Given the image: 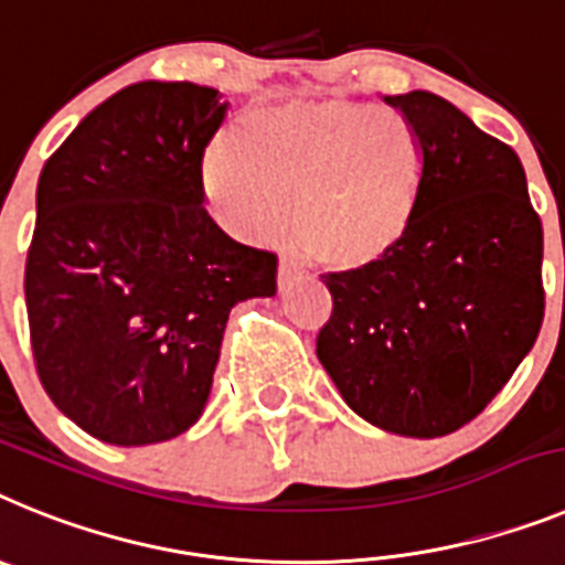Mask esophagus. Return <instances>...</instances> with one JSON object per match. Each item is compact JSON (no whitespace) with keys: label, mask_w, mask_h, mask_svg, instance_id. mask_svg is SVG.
<instances>
[{"label":"esophagus","mask_w":565,"mask_h":565,"mask_svg":"<svg viewBox=\"0 0 565 565\" xmlns=\"http://www.w3.org/2000/svg\"><path fill=\"white\" fill-rule=\"evenodd\" d=\"M301 276V267L289 262V258H281V262H278V289H289Z\"/></svg>","instance_id":"esophagus-1"}]
</instances>
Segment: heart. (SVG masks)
<instances>
[{
  "mask_svg": "<svg viewBox=\"0 0 565 565\" xmlns=\"http://www.w3.org/2000/svg\"><path fill=\"white\" fill-rule=\"evenodd\" d=\"M426 175L409 116L350 99L255 110L204 161L210 199L235 233H284L292 215L303 249L338 273L375 267L409 238Z\"/></svg>",
  "mask_w": 565,
  "mask_h": 565,
  "instance_id": "1",
  "label": "heart"
}]
</instances>
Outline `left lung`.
<instances>
[{
  "label": "left lung",
  "mask_w": 565,
  "mask_h": 565,
  "mask_svg": "<svg viewBox=\"0 0 565 565\" xmlns=\"http://www.w3.org/2000/svg\"><path fill=\"white\" fill-rule=\"evenodd\" d=\"M426 145L424 201L386 262L330 273L318 361L355 415L440 438L487 409L543 323V227L512 147L435 93L384 96Z\"/></svg>",
  "instance_id": "left-lung-1"
}]
</instances>
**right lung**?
Here are the masks:
<instances>
[{
  "instance_id": "obj_1",
  "label": "right lung",
  "mask_w": 565,
  "mask_h": 565,
  "mask_svg": "<svg viewBox=\"0 0 565 565\" xmlns=\"http://www.w3.org/2000/svg\"><path fill=\"white\" fill-rule=\"evenodd\" d=\"M227 116L215 87L139 82L45 161L24 303L39 381L113 446L188 431L210 398L230 310L276 296L278 258L204 207L201 161Z\"/></svg>"
}]
</instances>
